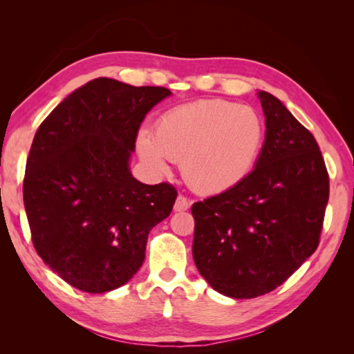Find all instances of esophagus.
I'll return each mask as SVG.
<instances>
[{
  "label": "esophagus",
  "mask_w": 354,
  "mask_h": 354,
  "mask_svg": "<svg viewBox=\"0 0 354 354\" xmlns=\"http://www.w3.org/2000/svg\"><path fill=\"white\" fill-rule=\"evenodd\" d=\"M190 205H192V201L189 198H185L184 195H178V198L175 201V206H173V209H175L176 212H183V211H187Z\"/></svg>",
  "instance_id": "1"
}]
</instances>
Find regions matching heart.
<instances>
[{
    "instance_id": "obj_1",
    "label": "heart",
    "mask_w": 354,
    "mask_h": 354,
    "mask_svg": "<svg viewBox=\"0 0 354 354\" xmlns=\"http://www.w3.org/2000/svg\"><path fill=\"white\" fill-rule=\"evenodd\" d=\"M266 139L254 109L223 100H203L169 111L154 137H137L140 158L158 171L167 160H183L189 184L201 194H221L241 184L253 170Z\"/></svg>"
}]
</instances>
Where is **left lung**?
I'll use <instances>...</instances> for the list:
<instances>
[{"mask_svg":"<svg viewBox=\"0 0 354 354\" xmlns=\"http://www.w3.org/2000/svg\"><path fill=\"white\" fill-rule=\"evenodd\" d=\"M266 142L241 184L194 203L192 254L221 295L277 289L319 247L329 176L314 136L268 92H257Z\"/></svg>","mask_w":354,"mask_h":354,"instance_id":"obj_1","label":"left lung"}]
</instances>
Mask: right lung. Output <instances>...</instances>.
Masks as SVG:
<instances>
[{
	"mask_svg": "<svg viewBox=\"0 0 354 354\" xmlns=\"http://www.w3.org/2000/svg\"><path fill=\"white\" fill-rule=\"evenodd\" d=\"M170 95L97 77L59 103L34 136L23 181L32 243L76 289L127 284L145 259L149 231L171 212L176 189L147 185L129 170L140 123Z\"/></svg>",
	"mask_w": 354,
	"mask_h": 354,
	"instance_id": "1",
	"label": "right lung"
}]
</instances>
